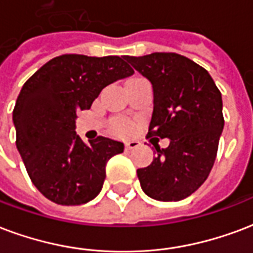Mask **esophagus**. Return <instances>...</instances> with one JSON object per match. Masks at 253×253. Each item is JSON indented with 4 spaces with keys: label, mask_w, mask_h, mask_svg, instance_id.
<instances>
[{
    "label": "esophagus",
    "mask_w": 253,
    "mask_h": 253,
    "mask_svg": "<svg viewBox=\"0 0 253 253\" xmlns=\"http://www.w3.org/2000/svg\"><path fill=\"white\" fill-rule=\"evenodd\" d=\"M139 146H141V142L136 141V139H132V141H128L125 143V149L126 150H132V149H136Z\"/></svg>",
    "instance_id": "obj_1"
}]
</instances>
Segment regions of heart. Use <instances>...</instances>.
Here are the masks:
<instances>
[{"label":"heart","instance_id":"1","mask_svg":"<svg viewBox=\"0 0 253 253\" xmlns=\"http://www.w3.org/2000/svg\"><path fill=\"white\" fill-rule=\"evenodd\" d=\"M131 130V125L123 119H115L112 122V131L115 134H127Z\"/></svg>","mask_w":253,"mask_h":253}]
</instances>
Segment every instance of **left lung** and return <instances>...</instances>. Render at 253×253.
Listing matches in <instances>:
<instances>
[{"instance_id":"obj_1","label":"left lung","mask_w":253,"mask_h":253,"mask_svg":"<svg viewBox=\"0 0 253 253\" xmlns=\"http://www.w3.org/2000/svg\"><path fill=\"white\" fill-rule=\"evenodd\" d=\"M125 59L150 80L154 110L147 138H169L157 158L136 170L141 186L158 201H179L205 182L224 127L222 99L211 75L178 53L155 52Z\"/></svg>"}]
</instances>
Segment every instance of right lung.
Wrapping results in <instances>:
<instances>
[{"mask_svg": "<svg viewBox=\"0 0 253 253\" xmlns=\"http://www.w3.org/2000/svg\"><path fill=\"white\" fill-rule=\"evenodd\" d=\"M132 74L125 56L61 55L22 85L13 110L17 150L33 185L52 203L82 205L102 190L108 160L125 146L104 136L85 145L75 132L76 111Z\"/></svg>", "mask_w": 253, "mask_h": 253, "instance_id": "right-lung-1", "label": "right lung"}]
</instances>
